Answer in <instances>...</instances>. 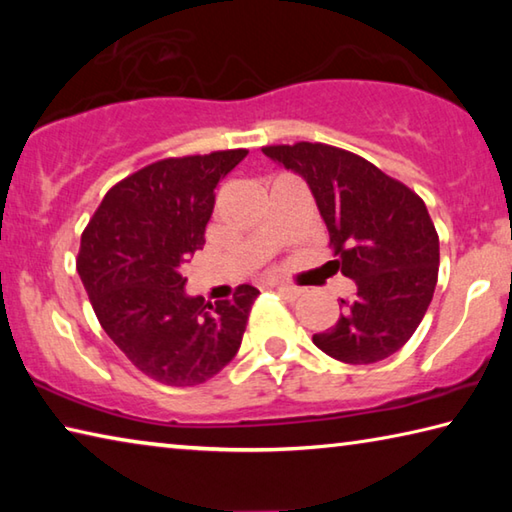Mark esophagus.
<instances>
[{
	"label": "esophagus",
	"mask_w": 512,
	"mask_h": 512,
	"mask_svg": "<svg viewBox=\"0 0 512 512\" xmlns=\"http://www.w3.org/2000/svg\"><path fill=\"white\" fill-rule=\"evenodd\" d=\"M275 289L282 293L287 300H296L302 296V289L300 287H293V284H275Z\"/></svg>",
	"instance_id": "esophagus-1"
}]
</instances>
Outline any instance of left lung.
Returning <instances> with one entry per match:
<instances>
[{"label": "left lung", "instance_id": "obj_1", "mask_svg": "<svg viewBox=\"0 0 512 512\" xmlns=\"http://www.w3.org/2000/svg\"><path fill=\"white\" fill-rule=\"evenodd\" d=\"M300 173L329 232L334 266L357 291L316 348L352 366L391 357L427 314L438 282V232L422 198L361 155L320 142L264 146Z\"/></svg>", "mask_w": 512, "mask_h": 512}]
</instances>
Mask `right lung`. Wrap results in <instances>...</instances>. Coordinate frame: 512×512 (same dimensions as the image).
I'll return each instance as SVG.
<instances>
[{
  "label": "right lung",
  "instance_id": "right-lung-1",
  "mask_svg": "<svg viewBox=\"0 0 512 512\" xmlns=\"http://www.w3.org/2000/svg\"><path fill=\"white\" fill-rule=\"evenodd\" d=\"M246 149L185 155L131 173L103 196L81 235L76 268L94 314L144 375L203 384L235 359L259 291L230 300L187 296L180 266L205 244L214 189Z\"/></svg>",
  "mask_w": 512,
  "mask_h": 512
}]
</instances>
